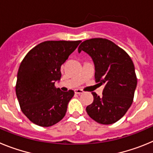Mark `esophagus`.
Masks as SVG:
<instances>
[{"label": "esophagus", "instance_id": "34e87169", "mask_svg": "<svg viewBox=\"0 0 153 153\" xmlns=\"http://www.w3.org/2000/svg\"><path fill=\"white\" fill-rule=\"evenodd\" d=\"M74 93H76V94H82V93H83V91L82 90H80V89H76L74 90Z\"/></svg>", "mask_w": 153, "mask_h": 153}]
</instances>
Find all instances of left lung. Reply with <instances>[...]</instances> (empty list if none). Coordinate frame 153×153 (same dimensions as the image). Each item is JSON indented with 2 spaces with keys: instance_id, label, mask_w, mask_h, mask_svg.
I'll list each match as a JSON object with an SVG mask.
<instances>
[{
  "instance_id": "1",
  "label": "left lung",
  "mask_w": 153,
  "mask_h": 153,
  "mask_svg": "<svg viewBox=\"0 0 153 153\" xmlns=\"http://www.w3.org/2000/svg\"><path fill=\"white\" fill-rule=\"evenodd\" d=\"M91 56L95 66V79L104 84L102 96L94 92L93 102L86 110L90 118L103 125L117 122L129 109L137 85L134 64L125 51L103 38L83 41L78 51Z\"/></svg>"
}]
</instances>
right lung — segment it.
<instances>
[{
	"label": "right lung",
	"mask_w": 153,
	"mask_h": 153,
	"mask_svg": "<svg viewBox=\"0 0 153 153\" xmlns=\"http://www.w3.org/2000/svg\"><path fill=\"white\" fill-rule=\"evenodd\" d=\"M80 40H48L27 53L19 67L16 95L21 111L36 125L48 127L64 117L74 90L56 88L61 77L60 67Z\"/></svg>",
	"instance_id": "add662e5"
}]
</instances>
